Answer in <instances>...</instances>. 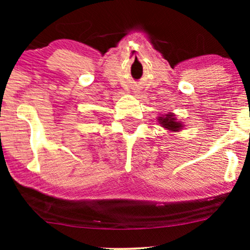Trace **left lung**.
I'll list each match as a JSON object with an SVG mask.
<instances>
[{
	"instance_id": "1",
	"label": "left lung",
	"mask_w": 250,
	"mask_h": 250,
	"mask_svg": "<svg viewBox=\"0 0 250 250\" xmlns=\"http://www.w3.org/2000/svg\"><path fill=\"white\" fill-rule=\"evenodd\" d=\"M159 124L163 125V127H165L169 131H180L182 128V124L176 121V118L174 117L173 114H168L163 116V117L158 118Z\"/></svg>"
}]
</instances>
